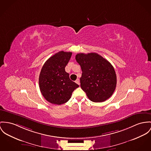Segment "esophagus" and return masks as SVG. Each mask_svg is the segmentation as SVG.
<instances>
[{
    "label": "esophagus",
    "mask_w": 151,
    "mask_h": 151,
    "mask_svg": "<svg viewBox=\"0 0 151 151\" xmlns=\"http://www.w3.org/2000/svg\"><path fill=\"white\" fill-rule=\"evenodd\" d=\"M78 84H79V85H80V81H79V79H78L76 81H75Z\"/></svg>",
    "instance_id": "esophagus-1"
}]
</instances>
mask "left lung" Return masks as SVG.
I'll use <instances>...</instances> for the list:
<instances>
[{
    "label": "left lung",
    "instance_id": "1",
    "mask_svg": "<svg viewBox=\"0 0 151 151\" xmlns=\"http://www.w3.org/2000/svg\"><path fill=\"white\" fill-rule=\"evenodd\" d=\"M76 60L81 67V87L89 99L102 102L114 93L116 76L113 65L96 53H78Z\"/></svg>",
    "mask_w": 151,
    "mask_h": 151
}]
</instances>
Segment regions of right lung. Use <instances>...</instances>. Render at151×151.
<instances>
[{
	"instance_id": "obj_1",
	"label": "right lung",
	"mask_w": 151,
	"mask_h": 151,
	"mask_svg": "<svg viewBox=\"0 0 151 151\" xmlns=\"http://www.w3.org/2000/svg\"><path fill=\"white\" fill-rule=\"evenodd\" d=\"M72 52L60 51L47 59L39 76L41 93L49 102L63 104L70 100L73 91L79 87L70 79L65 70Z\"/></svg>"
}]
</instances>
